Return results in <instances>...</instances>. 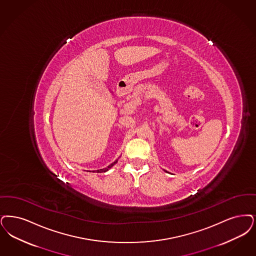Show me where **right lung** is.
Returning a JSON list of instances; mask_svg holds the SVG:
<instances>
[{"instance_id": "right-lung-1", "label": "right lung", "mask_w": 256, "mask_h": 256, "mask_svg": "<svg viewBox=\"0 0 256 256\" xmlns=\"http://www.w3.org/2000/svg\"><path fill=\"white\" fill-rule=\"evenodd\" d=\"M116 163H117V160H116V161H115L114 163H112V164H110V166H108L106 168H102V170H93V172H99V174H101V172H108V170H110V168H112L113 166L116 164Z\"/></svg>"}]
</instances>
